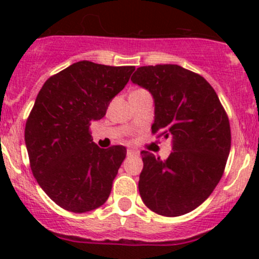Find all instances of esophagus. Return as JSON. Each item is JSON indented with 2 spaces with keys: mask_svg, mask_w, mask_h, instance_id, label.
I'll use <instances>...</instances> for the list:
<instances>
[{
  "mask_svg": "<svg viewBox=\"0 0 259 259\" xmlns=\"http://www.w3.org/2000/svg\"><path fill=\"white\" fill-rule=\"evenodd\" d=\"M126 154H127V156H132V155H138V154H139V151H138V150H134V149H127Z\"/></svg>",
  "mask_w": 259,
  "mask_h": 259,
  "instance_id": "34e87169",
  "label": "esophagus"
}]
</instances>
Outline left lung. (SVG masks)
Listing matches in <instances>:
<instances>
[{
	"instance_id": "obj_1",
	"label": "left lung",
	"mask_w": 259,
	"mask_h": 259,
	"mask_svg": "<svg viewBox=\"0 0 259 259\" xmlns=\"http://www.w3.org/2000/svg\"><path fill=\"white\" fill-rule=\"evenodd\" d=\"M132 81L151 93V133L171 138L165 161L143 150L139 193L150 210L179 217L199 207L224 173L231 150L228 115L211 85L178 65L138 67Z\"/></svg>"
}]
</instances>
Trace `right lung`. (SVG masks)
I'll return each instance as SVG.
<instances>
[{"mask_svg":"<svg viewBox=\"0 0 259 259\" xmlns=\"http://www.w3.org/2000/svg\"><path fill=\"white\" fill-rule=\"evenodd\" d=\"M134 70L79 61L41 88L26 121L25 143L33 177L64 209L85 213L108 200L126 149L99 148L90 125L104 117Z\"/></svg>","mask_w":259,"mask_h":259,"instance_id":"right-lung-1","label":"right lung"}]
</instances>
